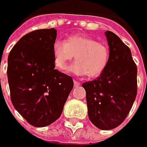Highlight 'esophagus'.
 I'll return each mask as SVG.
<instances>
[{
	"label": "esophagus",
	"instance_id": "esophagus-1",
	"mask_svg": "<svg viewBox=\"0 0 147 147\" xmlns=\"http://www.w3.org/2000/svg\"><path fill=\"white\" fill-rule=\"evenodd\" d=\"M74 87H78V86H80L81 85V82H78V81H74Z\"/></svg>",
	"mask_w": 147,
	"mask_h": 147
}]
</instances>
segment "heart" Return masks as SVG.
<instances>
[{
	"mask_svg": "<svg viewBox=\"0 0 147 147\" xmlns=\"http://www.w3.org/2000/svg\"><path fill=\"white\" fill-rule=\"evenodd\" d=\"M52 55L55 66L60 71L67 69L69 62L75 55L76 61L69 71L77 75L96 78L107 68L110 58V50L105 42L86 36L74 35L66 42L55 40L52 45Z\"/></svg>",
	"mask_w": 147,
	"mask_h": 147,
	"instance_id": "1",
	"label": "heart"
}]
</instances>
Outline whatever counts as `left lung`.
<instances>
[{"label":"left lung","instance_id":"obj_1","mask_svg":"<svg viewBox=\"0 0 147 147\" xmlns=\"http://www.w3.org/2000/svg\"><path fill=\"white\" fill-rule=\"evenodd\" d=\"M110 50L109 65L92 81L83 82L88 117L96 127L110 130L121 124L137 96L138 68L129 47L116 34L105 32Z\"/></svg>","mask_w":147,"mask_h":147}]
</instances>
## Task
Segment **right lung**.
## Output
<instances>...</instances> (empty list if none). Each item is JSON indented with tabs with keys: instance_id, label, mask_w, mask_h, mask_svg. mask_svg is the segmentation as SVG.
Instances as JSON below:
<instances>
[{
	"instance_id": "right-lung-1",
	"label": "right lung",
	"mask_w": 147,
	"mask_h": 147,
	"mask_svg": "<svg viewBox=\"0 0 147 147\" xmlns=\"http://www.w3.org/2000/svg\"><path fill=\"white\" fill-rule=\"evenodd\" d=\"M56 35L54 28L30 32L9 54L7 77L12 104L34 127H45L58 119L74 88L70 76L55 69L52 45Z\"/></svg>"
}]
</instances>
